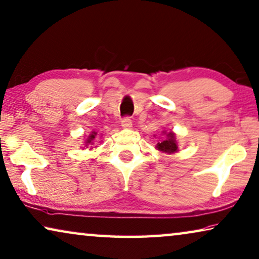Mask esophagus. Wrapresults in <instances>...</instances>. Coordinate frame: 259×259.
I'll list each match as a JSON object with an SVG mask.
<instances>
[{
  "label": "esophagus",
  "mask_w": 259,
  "mask_h": 259,
  "mask_svg": "<svg viewBox=\"0 0 259 259\" xmlns=\"http://www.w3.org/2000/svg\"><path fill=\"white\" fill-rule=\"evenodd\" d=\"M121 126L123 129H130L131 126H133V122H131V119L129 117H125L121 121Z\"/></svg>",
  "instance_id": "1"
}]
</instances>
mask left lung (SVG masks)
<instances>
[{"instance_id":"8db88e82","label":"left lung","mask_w":259,"mask_h":259,"mask_svg":"<svg viewBox=\"0 0 259 259\" xmlns=\"http://www.w3.org/2000/svg\"><path fill=\"white\" fill-rule=\"evenodd\" d=\"M163 137L161 141L157 143L156 149L161 153L172 154L178 152V141H177V135L173 131L163 130Z\"/></svg>"}]
</instances>
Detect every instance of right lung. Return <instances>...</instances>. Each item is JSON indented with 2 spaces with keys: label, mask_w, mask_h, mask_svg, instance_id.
<instances>
[{
  "label": "right lung",
  "mask_w": 259,
  "mask_h": 259,
  "mask_svg": "<svg viewBox=\"0 0 259 259\" xmlns=\"http://www.w3.org/2000/svg\"><path fill=\"white\" fill-rule=\"evenodd\" d=\"M98 136H99L98 133H95V131H92V133L90 134V136L84 137L82 150H83V149H87V148H90V150H93V146H92V145H94L95 141L99 138Z\"/></svg>",
  "instance_id": "right-lung-1"
}]
</instances>
